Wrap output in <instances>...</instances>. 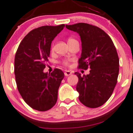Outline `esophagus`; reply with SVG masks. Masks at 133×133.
Segmentation results:
<instances>
[{"label":"esophagus","instance_id":"esophagus-1","mask_svg":"<svg viewBox=\"0 0 133 133\" xmlns=\"http://www.w3.org/2000/svg\"><path fill=\"white\" fill-rule=\"evenodd\" d=\"M72 74V72H71V71H65V72H64V75L65 76H70Z\"/></svg>","mask_w":133,"mask_h":133}]
</instances>
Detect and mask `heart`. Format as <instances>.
Returning a JSON list of instances; mask_svg holds the SVG:
<instances>
[{
	"label": "heart",
	"instance_id": "b5f03b06",
	"mask_svg": "<svg viewBox=\"0 0 133 133\" xmlns=\"http://www.w3.org/2000/svg\"><path fill=\"white\" fill-rule=\"evenodd\" d=\"M76 41H77V40H75V39L73 38H69L68 40V44H70V43H72V42H76ZM62 64L64 65H66V66H68V65H69V60H63V61H62Z\"/></svg>",
	"mask_w": 133,
	"mask_h": 133
}]
</instances>
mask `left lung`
I'll use <instances>...</instances> for the list:
<instances>
[{"label": "left lung", "mask_w": 133, "mask_h": 133, "mask_svg": "<svg viewBox=\"0 0 133 133\" xmlns=\"http://www.w3.org/2000/svg\"><path fill=\"white\" fill-rule=\"evenodd\" d=\"M68 30L79 35L82 51L78 68H90V74L78 77L76 90L79 100L90 108L100 107L112 95L117 82L119 59L112 39L97 26L79 23L66 25Z\"/></svg>", "instance_id": "8db88e82"}]
</instances>
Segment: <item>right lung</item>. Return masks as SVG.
<instances>
[{
    "label": "right lung",
    "instance_id": "right-lung-1",
    "mask_svg": "<svg viewBox=\"0 0 133 133\" xmlns=\"http://www.w3.org/2000/svg\"><path fill=\"white\" fill-rule=\"evenodd\" d=\"M59 26H43L29 32L19 45L14 59L17 90L24 102L38 111H46L57 100L58 90L64 72L55 69L43 72L50 56L52 41L63 30Z\"/></svg>",
    "mask_w": 133,
    "mask_h": 133
}]
</instances>
